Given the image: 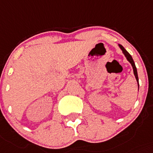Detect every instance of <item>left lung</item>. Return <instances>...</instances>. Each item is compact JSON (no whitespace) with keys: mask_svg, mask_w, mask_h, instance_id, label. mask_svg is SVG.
<instances>
[{"mask_svg":"<svg viewBox=\"0 0 153 153\" xmlns=\"http://www.w3.org/2000/svg\"><path fill=\"white\" fill-rule=\"evenodd\" d=\"M118 46H119V48H121V50H122V53H123L124 55L125 56V57H126V59H128V62H129L131 64V65H132V67H133V71H134V74L135 78H136L137 81V84H138V90H139V79H138L137 71L136 65H135L134 62V60H133L132 56H131L130 55L129 53H128V51H127L126 50H125V48H123V46H122L121 44H118Z\"/></svg>","mask_w":153,"mask_h":153,"instance_id":"obj_1","label":"left lung"}]
</instances>
